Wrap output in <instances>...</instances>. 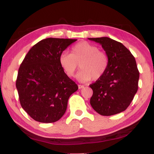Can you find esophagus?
Masks as SVG:
<instances>
[{
	"label": "esophagus",
	"instance_id": "34e87169",
	"mask_svg": "<svg viewBox=\"0 0 154 154\" xmlns=\"http://www.w3.org/2000/svg\"><path fill=\"white\" fill-rule=\"evenodd\" d=\"M83 87H84V86H83V85H78V88H79V89H81V88H83Z\"/></svg>",
	"mask_w": 154,
	"mask_h": 154
}]
</instances>
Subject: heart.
I'll use <instances>...</instances> for the list:
<instances>
[{
    "instance_id": "1",
    "label": "heart",
    "mask_w": 154,
    "mask_h": 154,
    "mask_svg": "<svg viewBox=\"0 0 154 154\" xmlns=\"http://www.w3.org/2000/svg\"><path fill=\"white\" fill-rule=\"evenodd\" d=\"M60 66L69 77H72L79 66L81 71L77 79L81 82H88L92 79L97 80L104 75L109 65L107 54L100 51L97 46L86 41L74 45L71 54L63 53L60 56Z\"/></svg>"
}]
</instances>
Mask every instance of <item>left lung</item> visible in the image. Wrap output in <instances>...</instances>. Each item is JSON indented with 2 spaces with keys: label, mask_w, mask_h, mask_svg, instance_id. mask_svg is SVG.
Here are the masks:
<instances>
[{
  "label": "left lung",
  "mask_w": 154,
  "mask_h": 154,
  "mask_svg": "<svg viewBox=\"0 0 154 154\" xmlns=\"http://www.w3.org/2000/svg\"><path fill=\"white\" fill-rule=\"evenodd\" d=\"M88 39L101 44L109 58L104 75L89 85L93 91L90 103L102 116L122 112L130 105L138 89L139 72L136 60L119 42L108 37Z\"/></svg>",
  "instance_id": "obj_1"
}]
</instances>
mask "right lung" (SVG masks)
Here are the masks:
<instances>
[{"instance_id": "obj_1", "label": "right lung", "mask_w": 154, "mask_h": 154, "mask_svg": "<svg viewBox=\"0 0 154 154\" xmlns=\"http://www.w3.org/2000/svg\"><path fill=\"white\" fill-rule=\"evenodd\" d=\"M76 40L44 39L32 46L20 65L16 81L20 103L36 122H57L66 112L70 96L78 89L59 62L60 54Z\"/></svg>"}]
</instances>
